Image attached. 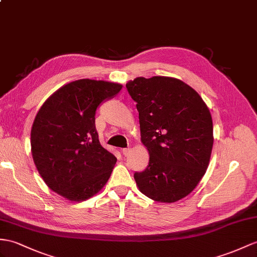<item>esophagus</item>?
I'll list each match as a JSON object with an SVG mask.
<instances>
[{
    "label": "esophagus",
    "mask_w": 257,
    "mask_h": 257,
    "mask_svg": "<svg viewBox=\"0 0 257 257\" xmlns=\"http://www.w3.org/2000/svg\"><path fill=\"white\" fill-rule=\"evenodd\" d=\"M131 152H132V148H130V147H128V148H123V149H122V154H123L124 156H128Z\"/></svg>",
    "instance_id": "34e87169"
}]
</instances>
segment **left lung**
<instances>
[{
    "mask_svg": "<svg viewBox=\"0 0 257 257\" xmlns=\"http://www.w3.org/2000/svg\"><path fill=\"white\" fill-rule=\"evenodd\" d=\"M137 103L141 141L149 164L135 172L140 191L160 203L189 195L207 170L214 135L207 105L191 86L178 78L136 77L126 84Z\"/></svg>",
    "mask_w": 257,
    "mask_h": 257,
    "instance_id": "8db88e82",
    "label": "left lung"
}]
</instances>
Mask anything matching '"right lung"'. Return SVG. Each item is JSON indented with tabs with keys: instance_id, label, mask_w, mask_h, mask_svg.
<instances>
[{
	"instance_id": "right-lung-1",
	"label": "right lung",
	"mask_w": 257,
	"mask_h": 257,
	"mask_svg": "<svg viewBox=\"0 0 257 257\" xmlns=\"http://www.w3.org/2000/svg\"><path fill=\"white\" fill-rule=\"evenodd\" d=\"M121 89L105 80H75L53 92L35 117L30 144L37 170L68 201L90 198L108 182L116 158L100 145L95 114Z\"/></svg>"
}]
</instances>
